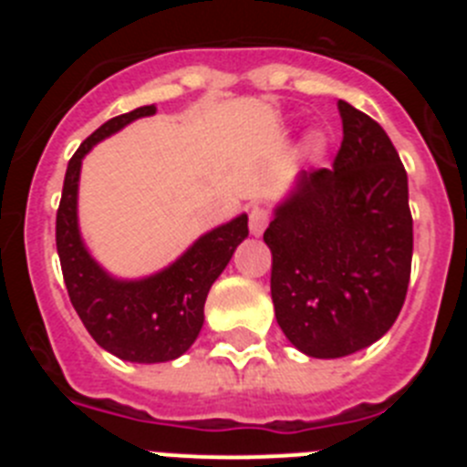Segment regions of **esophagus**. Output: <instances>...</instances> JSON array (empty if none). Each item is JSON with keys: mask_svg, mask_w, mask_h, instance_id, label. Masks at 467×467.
Wrapping results in <instances>:
<instances>
[{"mask_svg": "<svg viewBox=\"0 0 467 467\" xmlns=\"http://www.w3.org/2000/svg\"><path fill=\"white\" fill-rule=\"evenodd\" d=\"M269 217L271 213L264 205H253L250 208V231H253L254 236H262L266 224H269Z\"/></svg>", "mask_w": 467, "mask_h": 467, "instance_id": "obj_1", "label": "esophagus"}]
</instances>
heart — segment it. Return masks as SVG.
Returning a JSON list of instances; mask_svg holds the SVG:
<instances>
[{
	"mask_svg": "<svg viewBox=\"0 0 467 467\" xmlns=\"http://www.w3.org/2000/svg\"><path fill=\"white\" fill-rule=\"evenodd\" d=\"M308 150H311L313 154H320V151H323V140L311 138V142H308Z\"/></svg>",
	"mask_w": 467,
	"mask_h": 467,
	"instance_id": "b5f03b06",
	"label": "heart"
}]
</instances>
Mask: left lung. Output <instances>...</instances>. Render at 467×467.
Instances as JSON below:
<instances>
[{
  "label": "left lung",
  "mask_w": 467,
  "mask_h": 467,
  "mask_svg": "<svg viewBox=\"0 0 467 467\" xmlns=\"http://www.w3.org/2000/svg\"><path fill=\"white\" fill-rule=\"evenodd\" d=\"M344 140L332 168L301 172L264 241L285 337L311 358H344L393 327L411 274L407 171L390 138L339 100Z\"/></svg>",
  "instance_id": "left-lung-1"
}]
</instances>
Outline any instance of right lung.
Returning a JSON list of instances; mask_svg holds the SVG:
<instances>
[{
    "label": "right lung",
    "instance_id": "1",
    "mask_svg": "<svg viewBox=\"0 0 467 467\" xmlns=\"http://www.w3.org/2000/svg\"><path fill=\"white\" fill-rule=\"evenodd\" d=\"M156 107L109 119L79 144L67 163L56 214V245L74 311L95 344L128 362H168L189 350L203 327V306L217 275L247 236V214L198 238L166 271L144 280H114L90 259L77 226V187L81 159L95 142L117 133Z\"/></svg>",
    "mask_w": 467,
    "mask_h": 467
}]
</instances>
